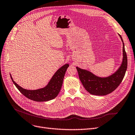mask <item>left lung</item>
<instances>
[{
    "mask_svg": "<svg viewBox=\"0 0 135 135\" xmlns=\"http://www.w3.org/2000/svg\"><path fill=\"white\" fill-rule=\"evenodd\" d=\"M119 36L123 43V59L117 71L108 76H98L91 71L76 67L79 78L86 91L91 95L105 96L112 93L119 86L125 75L127 68V57L124 44L121 35Z\"/></svg>",
    "mask_w": 135,
    "mask_h": 135,
    "instance_id": "obj_1",
    "label": "left lung"
}]
</instances>
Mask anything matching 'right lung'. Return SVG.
Wrapping results in <instances>:
<instances>
[{"label": "right lung", "instance_id": "obj_1", "mask_svg": "<svg viewBox=\"0 0 135 135\" xmlns=\"http://www.w3.org/2000/svg\"><path fill=\"white\" fill-rule=\"evenodd\" d=\"M69 66L68 64L63 65L56 71L46 87L35 90L23 88L15 82L11 74L10 76L15 86L28 99L37 102L48 101L55 99L59 95L62 87L65 74Z\"/></svg>", "mask_w": 135, "mask_h": 135}]
</instances>
